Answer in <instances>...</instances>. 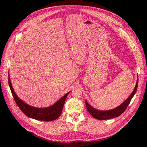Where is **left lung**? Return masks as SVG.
<instances>
[{"instance_id": "8db88e82", "label": "left lung", "mask_w": 147, "mask_h": 147, "mask_svg": "<svg viewBox=\"0 0 147 147\" xmlns=\"http://www.w3.org/2000/svg\"><path fill=\"white\" fill-rule=\"evenodd\" d=\"M138 82H139V79L137 78L136 86L134 89V90H133V91L131 94V95L129 96L121 105H119L118 107H116L115 109H113L112 110H97L89 104L88 103L87 100H86L85 104L86 106V109L89 112V113L92 115V117L93 118L97 119H101V120L111 119V118H113L115 117H119V115H121L124 111L126 110L128 105L129 104L131 99H132V97H134V94H136L137 90Z\"/></svg>"}]
</instances>
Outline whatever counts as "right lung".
<instances>
[{"label": "right lung", "instance_id": "right-lung-1", "mask_svg": "<svg viewBox=\"0 0 147 147\" xmlns=\"http://www.w3.org/2000/svg\"><path fill=\"white\" fill-rule=\"evenodd\" d=\"M8 84H9L12 95L20 110L26 116L31 118L39 120V121H51L58 118L62 113V111H63L66 97L70 92L69 91L66 93L56 103L50 107L45 108H38L34 107L33 106L26 104V102L19 98L13 88L9 73H8Z\"/></svg>", "mask_w": 147, "mask_h": 147}]
</instances>
